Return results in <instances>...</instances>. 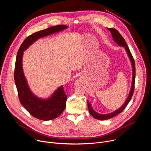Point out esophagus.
Masks as SVG:
<instances>
[{"label": "esophagus", "instance_id": "1", "mask_svg": "<svg viewBox=\"0 0 151 151\" xmlns=\"http://www.w3.org/2000/svg\"><path fill=\"white\" fill-rule=\"evenodd\" d=\"M83 83V79L82 78H78L75 82V85L76 87H80Z\"/></svg>", "mask_w": 151, "mask_h": 151}]
</instances>
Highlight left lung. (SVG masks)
I'll return each instance as SVG.
<instances>
[{
    "instance_id": "obj_1",
    "label": "left lung",
    "mask_w": 151,
    "mask_h": 151,
    "mask_svg": "<svg viewBox=\"0 0 151 151\" xmlns=\"http://www.w3.org/2000/svg\"><path fill=\"white\" fill-rule=\"evenodd\" d=\"M112 35V37L114 39V40L117 43V44L119 45H121L122 47H125L127 54L128 55L129 58H130L131 60V62L132 63V66H133V81H132V88H131V91L130 94H129V96L126 100V101L125 102V103L123 104V106L120 107L119 109H118L117 111H115L114 112H112L111 114H106V115H101V114H99L97 112H96L92 108L91 104L87 101V104H88V111L90 114L96 119H99V120H105V119H108L110 118H112L113 117H114L115 116L117 115L118 114H120L121 112H122L124 109L125 107H127V104H128L129 101H130V100L132 98V96L133 95V93H134V83H135V77H136V67H135V62H134V58L130 51V49H129L127 43L124 39V38L122 36V35L119 33V32L115 29H113V28H107Z\"/></svg>"
}]
</instances>
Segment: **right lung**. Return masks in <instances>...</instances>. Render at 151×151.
<instances>
[{
	"label": "right lung",
	"instance_id": "obj_1",
	"mask_svg": "<svg viewBox=\"0 0 151 151\" xmlns=\"http://www.w3.org/2000/svg\"><path fill=\"white\" fill-rule=\"evenodd\" d=\"M67 27L66 25H57L30 35L23 41L17 54L14 81L19 101L31 115L40 120L49 121L60 116L65 109L68 96L63 86L58 88L52 96L48 100L40 99L31 93L23 71V51L37 39L63 30Z\"/></svg>",
	"mask_w": 151,
	"mask_h": 151
}]
</instances>
